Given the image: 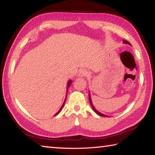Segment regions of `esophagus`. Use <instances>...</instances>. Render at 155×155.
Masks as SVG:
<instances>
[{
	"mask_svg": "<svg viewBox=\"0 0 155 155\" xmlns=\"http://www.w3.org/2000/svg\"><path fill=\"white\" fill-rule=\"evenodd\" d=\"M78 75H79V77H87L89 75V72L86 70L82 69L80 70L79 72H78Z\"/></svg>",
	"mask_w": 155,
	"mask_h": 155,
	"instance_id": "obj_1",
	"label": "esophagus"
}]
</instances>
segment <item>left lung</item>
<instances>
[{"mask_svg": "<svg viewBox=\"0 0 155 155\" xmlns=\"http://www.w3.org/2000/svg\"><path fill=\"white\" fill-rule=\"evenodd\" d=\"M123 43H124V44H129V45H131L130 43H129L128 41H126V40H123ZM89 99H90V104H91V106L92 107L94 111H95V113H96V114H98V115H101V116H103V117H108V115H104V114H101V112L98 111H97V110L95 109V107H94V106L93 105V104H92V102H91V97H90V94H89Z\"/></svg>", "mask_w": 155, "mask_h": 155, "instance_id": "1", "label": "left lung"}]
</instances>
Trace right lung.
Segmentation results:
<instances>
[{"label": "right lung", "instance_id": "add662e5", "mask_svg": "<svg viewBox=\"0 0 155 155\" xmlns=\"http://www.w3.org/2000/svg\"><path fill=\"white\" fill-rule=\"evenodd\" d=\"M71 83H72V80H69L68 81V84H67V91H68V88H69L70 87V85H71ZM65 101H64V104H62V106H61V109H60L59 110V111L57 113V114L54 115V116H55V115H57V114H59V112L61 111V109H62V108H63V107H64V103H65Z\"/></svg>", "mask_w": 155, "mask_h": 155}]
</instances>
